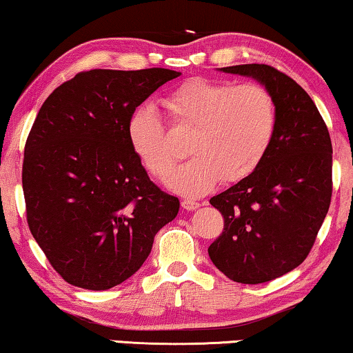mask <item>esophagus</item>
Segmentation results:
<instances>
[{
  "mask_svg": "<svg viewBox=\"0 0 353 353\" xmlns=\"http://www.w3.org/2000/svg\"><path fill=\"white\" fill-rule=\"evenodd\" d=\"M199 206H201V204L194 201V199H182V208L185 210H196Z\"/></svg>",
  "mask_w": 353,
  "mask_h": 353,
  "instance_id": "1",
  "label": "esophagus"
}]
</instances>
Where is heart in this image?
Segmentation results:
<instances>
[{
  "mask_svg": "<svg viewBox=\"0 0 353 353\" xmlns=\"http://www.w3.org/2000/svg\"><path fill=\"white\" fill-rule=\"evenodd\" d=\"M161 106L174 128L192 130L187 149L192 159L170 179L172 190L199 196L222 181L238 182L252 174L270 150L277 130L272 94L259 83L193 77L172 88ZM126 138L147 171L166 179L176 165L165 125L150 106L138 108L126 122Z\"/></svg>",
  "mask_w": 353,
  "mask_h": 353,
  "instance_id": "b5f03b06",
  "label": "heart"
}]
</instances>
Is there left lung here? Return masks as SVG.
<instances>
[{"mask_svg": "<svg viewBox=\"0 0 353 353\" xmlns=\"http://www.w3.org/2000/svg\"><path fill=\"white\" fill-rule=\"evenodd\" d=\"M219 71L261 83L276 101L277 130L259 168L210 198L225 225L208 252L231 281L270 282L312 249L331 201L333 147L317 106L292 77L256 63Z\"/></svg>", "mask_w": 353, "mask_h": 353, "instance_id": "left-lung-1", "label": "left lung"}]
</instances>
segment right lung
<instances>
[{"label":"right lung","instance_id":"obj_1","mask_svg":"<svg viewBox=\"0 0 353 353\" xmlns=\"http://www.w3.org/2000/svg\"><path fill=\"white\" fill-rule=\"evenodd\" d=\"M181 72L92 70L42 104L25 144L26 220L54 270L71 285L108 290L147 260L179 212L126 138L141 103Z\"/></svg>","mask_w":353,"mask_h":353}]
</instances>
